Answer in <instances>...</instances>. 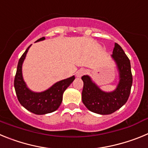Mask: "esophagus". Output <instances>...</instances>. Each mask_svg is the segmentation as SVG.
Returning a JSON list of instances; mask_svg holds the SVG:
<instances>
[{
  "instance_id": "34e87169",
  "label": "esophagus",
  "mask_w": 148,
  "mask_h": 148,
  "mask_svg": "<svg viewBox=\"0 0 148 148\" xmlns=\"http://www.w3.org/2000/svg\"><path fill=\"white\" fill-rule=\"evenodd\" d=\"M87 73V70H84V69H80V70H78V71L76 72V76L78 78H81L82 75H84V74Z\"/></svg>"
}]
</instances>
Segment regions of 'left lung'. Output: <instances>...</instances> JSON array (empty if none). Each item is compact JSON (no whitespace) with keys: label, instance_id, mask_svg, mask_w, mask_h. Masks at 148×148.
Segmentation results:
<instances>
[{"label":"left lung","instance_id":"8db88e82","mask_svg":"<svg viewBox=\"0 0 148 148\" xmlns=\"http://www.w3.org/2000/svg\"><path fill=\"white\" fill-rule=\"evenodd\" d=\"M112 58L116 61L119 71V83L111 92L101 90L88 75H84L82 101L89 110L101 115H108L120 109L127 102L130 93L133 75L130 61L122 48L115 43Z\"/></svg>","mask_w":148,"mask_h":148}]
</instances>
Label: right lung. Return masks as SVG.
<instances>
[{
	"label": "right lung",
	"mask_w": 148,
	"mask_h": 148,
	"mask_svg": "<svg viewBox=\"0 0 148 148\" xmlns=\"http://www.w3.org/2000/svg\"><path fill=\"white\" fill-rule=\"evenodd\" d=\"M44 39V37L40 38L36 40V42ZM30 46L26 49L18 61L14 80V87L17 97L23 108L35 114L44 115L52 113L59 108L62 101L63 93L74 81L75 76L73 75L64 80L60 81L44 92H32L27 88L22 77V64L23 60L25 59L26 55Z\"/></svg>",
	"instance_id": "1"
}]
</instances>
